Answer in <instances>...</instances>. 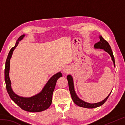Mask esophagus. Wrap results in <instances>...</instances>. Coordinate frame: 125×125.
<instances>
[{
    "label": "esophagus",
    "instance_id": "1",
    "mask_svg": "<svg viewBox=\"0 0 125 125\" xmlns=\"http://www.w3.org/2000/svg\"><path fill=\"white\" fill-rule=\"evenodd\" d=\"M64 73H68L67 69H64Z\"/></svg>",
    "mask_w": 125,
    "mask_h": 125
}]
</instances>
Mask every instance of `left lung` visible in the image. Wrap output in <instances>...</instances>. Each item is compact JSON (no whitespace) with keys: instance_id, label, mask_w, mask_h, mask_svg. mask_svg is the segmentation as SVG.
<instances>
[{"instance_id":"left-lung-1","label":"left lung","mask_w":125,"mask_h":125,"mask_svg":"<svg viewBox=\"0 0 125 125\" xmlns=\"http://www.w3.org/2000/svg\"><path fill=\"white\" fill-rule=\"evenodd\" d=\"M100 41L98 42H97L95 44L94 47L96 48H101V49L104 50L106 52H107L110 55L111 57L112 60H113L114 62V67H115V60H114V57L113 53V51H112L111 48L110 46L109 45V44L106 40L104 39L103 37L100 36ZM67 80L68 82V86H69V92L71 93V95L72 97V99L73 101L74 102L76 105L79 106L80 107H85V108H89V109H93V108H95V107L100 106L104 104L105 103V101L107 100V99H108L109 96L110 95L111 93H110L109 95L106 99L104 100L100 101L99 103H94V104H90L85 102L83 100H80V99L78 98L77 96V94H76L74 90V83H73V78L72 77V76L70 75H68L67 76Z\"/></svg>"}]
</instances>
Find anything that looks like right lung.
I'll return each instance as SVG.
<instances>
[{"label":"right lung","mask_w":125,"mask_h":125,"mask_svg":"<svg viewBox=\"0 0 125 125\" xmlns=\"http://www.w3.org/2000/svg\"><path fill=\"white\" fill-rule=\"evenodd\" d=\"M25 36L24 35L18 38L15 45L10 50L5 62V82L8 94L12 100L21 109L29 112H40L47 109L51 105L53 93L56 86L57 80L60 77H62L61 72L56 74L50 78L45 87L41 92L31 98H23L17 95L12 91L11 87V81L9 77L10 68V60L15 48L18 46L19 41L21 40Z\"/></svg>","instance_id":"1"}]
</instances>
